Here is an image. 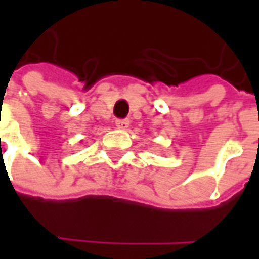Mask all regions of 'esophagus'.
Listing matches in <instances>:
<instances>
[{
	"mask_svg": "<svg viewBox=\"0 0 259 259\" xmlns=\"http://www.w3.org/2000/svg\"><path fill=\"white\" fill-rule=\"evenodd\" d=\"M116 127L120 130H126L129 127V120L127 119H118L116 120Z\"/></svg>",
	"mask_w": 259,
	"mask_h": 259,
	"instance_id": "1",
	"label": "esophagus"
}]
</instances>
